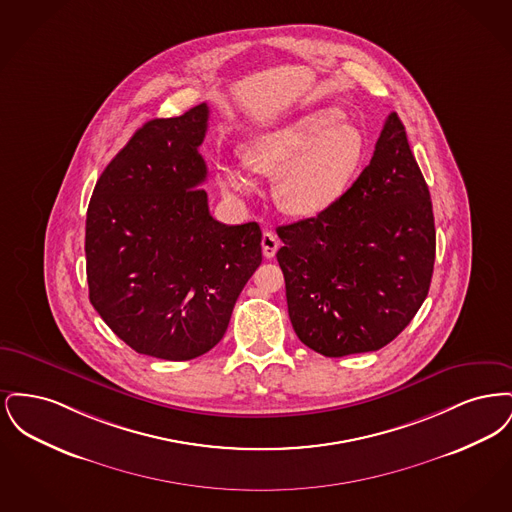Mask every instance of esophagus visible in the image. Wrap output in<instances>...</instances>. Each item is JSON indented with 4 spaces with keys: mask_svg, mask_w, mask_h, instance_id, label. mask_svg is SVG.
I'll return each mask as SVG.
<instances>
[{
    "mask_svg": "<svg viewBox=\"0 0 512 512\" xmlns=\"http://www.w3.org/2000/svg\"><path fill=\"white\" fill-rule=\"evenodd\" d=\"M261 245H263V255H265L267 259H272V257L276 255L278 247H280V242H278L276 234L265 232V234H263V240H261Z\"/></svg>",
    "mask_w": 512,
    "mask_h": 512,
    "instance_id": "esophagus-1",
    "label": "esophagus"
}]
</instances>
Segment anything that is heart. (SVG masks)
<instances>
[{"label":"heart","instance_id":"heart-1","mask_svg":"<svg viewBox=\"0 0 512 512\" xmlns=\"http://www.w3.org/2000/svg\"><path fill=\"white\" fill-rule=\"evenodd\" d=\"M340 109L326 107L284 126L251 136L242 146L245 167L274 178V199L290 215L311 217L336 203L365 157L359 126L341 121ZM220 190L226 195L251 192L242 167L222 165Z\"/></svg>","mask_w":512,"mask_h":512}]
</instances>
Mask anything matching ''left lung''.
Returning <instances> with one entry per match:
<instances>
[{
	"label": "left lung",
	"mask_w": 512,
	"mask_h": 512,
	"mask_svg": "<svg viewBox=\"0 0 512 512\" xmlns=\"http://www.w3.org/2000/svg\"><path fill=\"white\" fill-rule=\"evenodd\" d=\"M276 232L299 340L324 357L395 340L424 303L436 259L432 199L399 117L386 119L368 167L336 203Z\"/></svg>",
	"instance_id": "1"
}]
</instances>
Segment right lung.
Here are the masks:
<instances>
[{
	"label": "right lung",
	"mask_w": 512,
	"mask_h": 512,
	"mask_svg": "<svg viewBox=\"0 0 512 512\" xmlns=\"http://www.w3.org/2000/svg\"><path fill=\"white\" fill-rule=\"evenodd\" d=\"M207 103L153 119L101 172L86 215V274L99 317L136 353L190 361L224 336L261 265L257 222L209 213L199 153Z\"/></svg>",
	"instance_id": "obj_1"
}]
</instances>
